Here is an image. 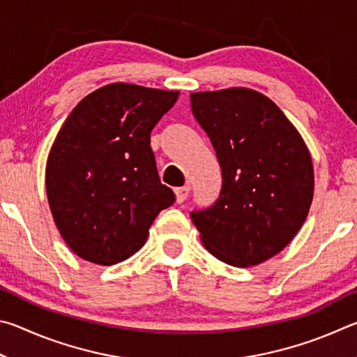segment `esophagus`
Returning <instances> with one entry per match:
<instances>
[{
  "label": "esophagus",
  "mask_w": 357,
  "mask_h": 357,
  "mask_svg": "<svg viewBox=\"0 0 357 357\" xmlns=\"http://www.w3.org/2000/svg\"><path fill=\"white\" fill-rule=\"evenodd\" d=\"M188 195H190V185H185V186H182V188H175V197H177L178 204L185 202Z\"/></svg>",
  "instance_id": "obj_1"
}]
</instances>
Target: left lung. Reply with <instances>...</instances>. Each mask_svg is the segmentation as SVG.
Listing matches in <instances>:
<instances>
[{"instance_id": "1", "label": "left lung", "mask_w": 357, "mask_h": 357, "mask_svg": "<svg viewBox=\"0 0 357 357\" xmlns=\"http://www.w3.org/2000/svg\"><path fill=\"white\" fill-rule=\"evenodd\" d=\"M222 171L218 201L191 211L204 246L232 266H254L293 240L314 199V166L301 135L257 91L191 93Z\"/></svg>"}]
</instances>
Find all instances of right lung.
I'll return each instance as SVG.
<instances>
[{
	"label": "right lung",
	"mask_w": 357,
	"mask_h": 357,
	"mask_svg": "<svg viewBox=\"0 0 357 357\" xmlns=\"http://www.w3.org/2000/svg\"><path fill=\"white\" fill-rule=\"evenodd\" d=\"M178 91L112 83L86 96L50 150L45 186L56 227L87 261L114 265L139 251L156 215L175 202L160 182L150 133Z\"/></svg>",
	"instance_id": "obj_1"
}]
</instances>
